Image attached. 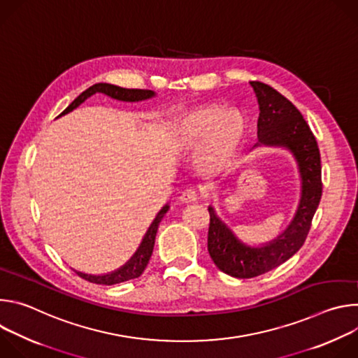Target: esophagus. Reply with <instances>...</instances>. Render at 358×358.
I'll return each instance as SVG.
<instances>
[{
	"instance_id": "obj_1",
	"label": "esophagus",
	"mask_w": 358,
	"mask_h": 358,
	"mask_svg": "<svg viewBox=\"0 0 358 358\" xmlns=\"http://www.w3.org/2000/svg\"><path fill=\"white\" fill-rule=\"evenodd\" d=\"M196 199H198V192L195 189H185L180 196V201L184 203H191V202H195Z\"/></svg>"
}]
</instances>
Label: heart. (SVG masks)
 I'll use <instances>...</instances> for the list:
<instances>
[{
	"mask_svg": "<svg viewBox=\"0 0 358 358\" xmlns=\"http://www.w3.org/2000/svg\"><path fill=\"white\" fill-rule=\"evenodd\" d=\"M243 131L245 120L239 112L207 106L182 115L173 127L171 141L181 150L199 147L196 167L203 173H217L234 157Z\"/></svg>",
	"mask_w": 358,
	"mask_h": 358,
	"instance_id": "b5f03b06",
	"label": "heart"
}]
</instances>
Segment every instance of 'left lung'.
Instances as JSON below:
<instances>
[{"mask_svg": "<svg viewBox=\"0 0 358 358\" xmlns=\"http://www.w3.org/2000/svg\"><path fill=\"white\" fill-rule=\"evenodd\" d=\"M258 97V143L287 148L299 167L301 195L294 218L273 241L262 246H249L239 241L222 222L215 210L210 211L208 252L224 273L249 279L266 273L287 259L303 246L312 227V220L322 198V164L317 141L301 113L278 90L266 83L249 82Z\"/></svg>", "mask_w": 358, "mask_h": 358, "instance_id": "obj_1", "label": "left lung"}]
</instances>
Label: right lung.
I'll use <instances>...</instances> for the list:
<instances>
[{
  "label": "right lung",
  "instance_id": "add662e5",
  "mask_svg": "<svg viewBox=\"0 0 358 358\" xmlns=\"http://www.w3.org/2000/svg\"><path fill=\"white\" fill-rule=\"evenodd\" d=\"M94 93H105L109 97L116 99V100H122V101H140V100L150 99V97L156 94L152 90H147V89H126V87L115 86V85H110V83H96V85L90 86L89 89H86L85 92H82L59 116H64V115L72 112L79 105H82L87 97H90ZM169 208H170L169 206H164L160 210V213L157 214L155 221H152L151 225L148 227L138 249L130 258V261L126 262V265H123L122 268H119V269H116L110 273H105V275H89V273H83V272H78V271H76V273L82 279H85L87 282H92V283H97V285H116V283H122V282L138 278L144 272V269H145V266H147V264L151 258L159 225H160L163 217L166 215V213L169 211Z\"/></svg>",
  "mask_w": 358,
  "mask_h": 358
}]
</instances>
